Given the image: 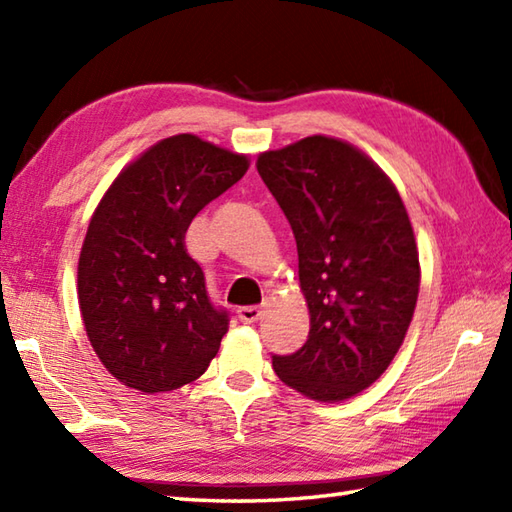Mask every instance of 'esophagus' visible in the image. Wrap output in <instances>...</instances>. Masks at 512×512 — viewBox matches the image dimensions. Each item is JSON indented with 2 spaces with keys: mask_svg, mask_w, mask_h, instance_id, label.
I'll use <instances>...</instances> for the list:
<instances>
[{
  "mask_svg": "<svg viewBox=\"0 0 512 512\" xmlns=\"http://www.w3.org/2000/svg\"><path fill=\"white\" fill-rule=\"evenodd\" d=\"M237 319L242 323H257L259 319H262V308L257 306H244L237 310Z\"/></svg>",
  "mask_w": 512,
  "mask_h": 512,
  "instance_id": "34e87169",
  "label": "esophagus"
}]
</instances>
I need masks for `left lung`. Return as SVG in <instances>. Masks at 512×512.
Masks as SVG:
<instances>
[{"instance_id":"8db88e82","label":"left lung","mask_w":512,"mask_h":512,"mask_svg":"<svg viewBox=\"0 0 512 512\" xmlns=\"http://www.w3.org/2000/svg\"><path fill=\"white\" fill-rule=\"evenodd\" d=\"M257 171L297 239L308 341L273 356L277 376L303 396L339 402L394 361L416 310L420 264L394 184L350 143L308 136L266 151Z\"/></svg>"}]
</instances>
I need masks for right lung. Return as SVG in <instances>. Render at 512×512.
I'll list each match as a JSON object with an SVG mask.
<instances>
[{
  "mask_svg": "<svg viewBox=\"0 0 512 512\" xmlns=\"http://www.w3.org/2000/svg\"><path fill=\"white\" fill-rule=\"evenodd\" d=\"M246 169V156L178 134L127 165L96 206L79 257V306L96 356L123 385L178 389L220 350L228 312L213 306L184 233Z\"/></svg>",
  "mask_w": 512,
  "mask_h": 512,
  "instance_id": "add662e5",
  "label": "right lung"
}]
</instances>
